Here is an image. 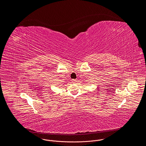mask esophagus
I'll return each instance as SVG.
<instances>
[{
    "label": "esophagus",
    "instance_id": "obj_1",
    "mask_svg": "<svg viewBox=\"0 0 146 146\" xmlns=\"http://www.w3.org/2000/svg\"><path fill=\"white\" fill-rule=\"evenodd\" d=\"M72 82L73 83H76V79H72Z\"/></svg>",
    "mask_w": 146,
    "mask_h": 146
}]
</instances>
